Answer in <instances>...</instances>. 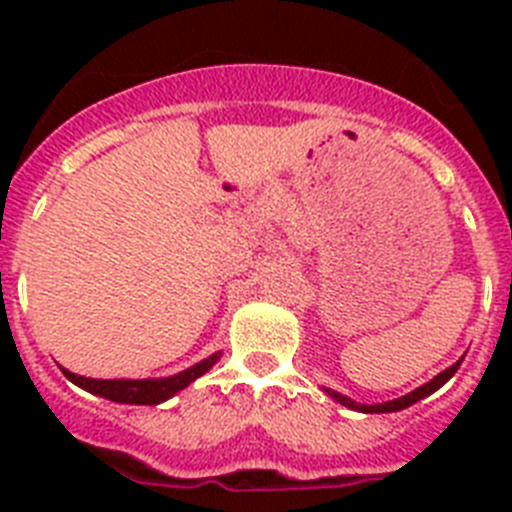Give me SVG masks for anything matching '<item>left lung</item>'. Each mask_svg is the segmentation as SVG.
Returning a JSON list of instances; mask_svg holds the SVG:
<instances>
[{
  "label": "left lung",
  "instance_id": "8db88e82",
  "mask_svg": "<svg viewBox=\"0 0 512 512\" xmlns=\"http://www.w3.org/2000/svg\"><path fill=\"white\" fill-rule=\"evenodd\" d=\"M459 364H461V361H456L454 366H449V369H446V372H441V374H438V377H433L431 382H428V384H423V387H418V390H413V392H410V395L400 397V400L384 402V405H359V402H354V400H351V397L338 395V392H333V390H325V392H328V395L333 397V400L341 402V405H346V408H351V410H361V413H397V410L410 408V405H413V402H418V400H423V397L433 395V392H436L438 387H443V384H446V382H449L451 377H454L456 369H459Z\"/></svg>",
  "mask_w": 512,
  "mask_h": 512
}]
</instances>
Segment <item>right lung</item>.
I'll list each match as a JSON object with an SVG mask.
<instances>
[{
	"label": "right lung",
	"mask_w": 512,
	"mask_h": 512,
	"mask_svg": "<svg viewBox=\"0 0 512 512\" xmlns=\"http://www.w3.org/2000/svg\"><path fill=\"white\" fill-rule=\"evenodd\" d=\"M220 359V354H212L210 359L200 361V364L189 366L187 372H179L174 377L166 379H87L79 374H71L63 369V374L74 384H79L81 390L92 392V395L107 397L112 402H125V405H158V402L169 400L176 392L184 390L194 379L210 372V366Z\"/></svg>",
	"instance_id": "add662e5"
}]
</instances>
